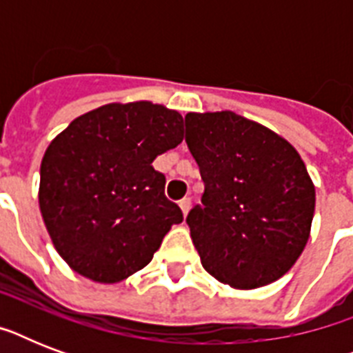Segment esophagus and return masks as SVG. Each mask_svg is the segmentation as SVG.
Masks as SVG:
<instances>
[{
  "instance_id": "esophagus-1",
  "label": "esophagus",
  "mask_w": 353,
  "mask_h": 353,
  "mask_svg": "<svg viewBox=\"0 0 353 353\" xmlns=\"http://www.w3.org/2000/svg\"><path fill=\"white\" fill-rule=\"evenodd\" d=\"M190 205H192V201L188 198H183L181 201H179V209L183 210V214L187 216L188 214V210H190Z\"/></svg>"
}]
</instances>
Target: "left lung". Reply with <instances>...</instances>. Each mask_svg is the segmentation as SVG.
<instances>
[{"instance_id": "8db88e82", "label": "left lung", "mask_w": 353, "mask_h": 353, "mask_svg": "<svg viewBox=\"0 0 353 353\" xmlns=\"http://www.w3.org/2000/svg\"><path fill=\"white\" fill-rule=\"evenodd\" d=\"M185 124L205 183L187 218L205 271L234 290L284 276L315 212V185L295 146L229 110L187 113Z\"/></svg>"}]
</instances>
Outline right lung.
Here are the masks:
<instances>
[{"instance_id":"1","label":"right lung","mask_w":353,"mask_h":353,"mask_svg":"<svg viewBox=\"0 0 353 353\" xmlns=\"http://www.w3.org/2000/svg\"><path fill=\"white\" fill-rule=\"evenodd\" d=\"M181 141V115L150 101L104 104L52 139L41 159L38 203L69 268L115 284L148 265L166 232L183 221L152 163Z\"/></svg>"}]
</instances>
